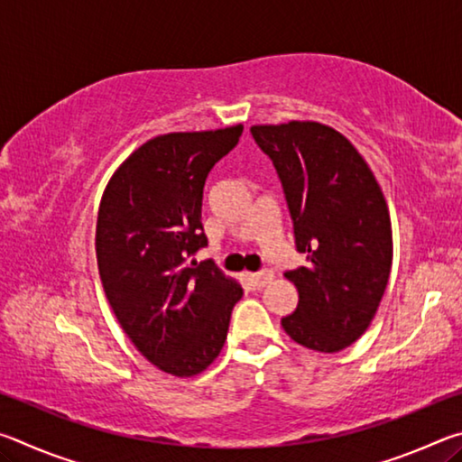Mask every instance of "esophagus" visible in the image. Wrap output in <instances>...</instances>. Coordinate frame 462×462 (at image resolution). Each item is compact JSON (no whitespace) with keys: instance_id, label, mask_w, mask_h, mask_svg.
Here are the masks:
<instances>
[{"instance_id":"1","label":"esophagus","mask_w":462,"mask_h":462,"mask_svg":"<svg viewBox=\"0 0 462 462\" xmlns=\"http://www.w3.org/2000/svg\"><path fill=\"white\" fill-rule=\"evenodd\" d=\"M248 283L253 285L254 289H261L269 283V281L273 279V273L271 271H261V273H250V275H246Z\"/></svg>"}]
</instances>
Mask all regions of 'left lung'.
I'll return each mask as SVG.
<instances>
[{"instance_id":"8db88e82","label":"left lung","mask_w":462,"mask_h":462,"mask_svg":"<svg viewBox=\"0 0 462 462\" xmlns=\"http://www.w3.org/2000/svg\"><path fill=\"white\" fill-rule=\"evenodd\" d=\"M283 185L295 246L308 254L287 271L300 293L281 326L316 353H340L371 326L385 293L393 236L371 167L346 136L319 122L250 128Z\"/></svg>"}]
</instances>
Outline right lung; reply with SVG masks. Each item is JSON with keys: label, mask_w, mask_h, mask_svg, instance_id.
I'll return each instance as SVG.
<instances>
[{"label": "right lung", "mask_w": 462, "mask_h": 462, "mask_svg": "<svg viewBox=\"0 0 462 462\" xmlns=\"http://www.w3.org/2000/svg\"><path fill=\"white\" fill-rule=\"evenodd\" d=\"M240 134L242 124L154 136L116 169L101 195L96 254L109 306L140 355L175 377L216 361L242 297L240 283L212 261H189L208 246V173Z\"/></svg>", "instance_id": "1"}]
</instances>
